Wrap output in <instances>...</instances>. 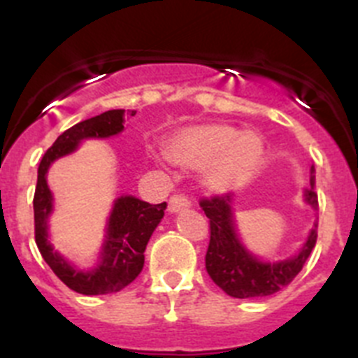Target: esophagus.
Masks as SVG:
<instances>
[{"label": "esophagus", "mask_w": 358, "mask_h": 358, "mask_svg": "<svg viewBox=\"0 0 358 358\" xmlns=\"http://www.w3.org/2000/svg\"><path fill=\"white\" fill-rule=\"evenodd\" d=\"M189 206H190V201L187 196L173 194L171 198H169V203H168L169 212H182V210L189 208Z\"/></svg>", "instance_id": "1"}]
</instances>
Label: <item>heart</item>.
Masks as SVG:
<instances>
[{"label": "heart", "instance_id": "heart-1", "mask_svg": "<svg viewBox=\"0 0 358 358\" xmlns=\"http://www.w3.org/2000/svg\"><path fill=\"white\" fill-rule=\"evenodd\" d=\"M168 157L187 168L206 166L213 189H229L245 180L263 159V143L252 132L228 125H201L182 130L168 143Z\"/></svg>", "mask_w": 358, "mask_h": 358}]
</instances>
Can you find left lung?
Masks as SVG:
<instances>
[{
  "label": "left lung",
  "mask_w": 358,
  "mask_h": 358,
  "mask_svg": "<svg viewBox=\"0 0 358 358\" xmlns=\"http://www.w3.org/2000/svg\"><path fill=\"white\" fill-rule=\"evenodd\" d=\"M231 196L203 198L199 206L210 219V242L206 249L205 265L210 279L222 292L235 299L268 296L277 293L299 275L306 265L310 250L318 238V222L310 229V235L299 256L279 263H263L249 255L240 243L233 226ZM306 201L318 210V194L315 192V166H310V187L306 189Z\"/></svg>",
  "instance_id": "obj_1"
}]
</instances>
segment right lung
<instances>
[{"label":"right lung","mask_w":358,"mask_h":358,"mask_svg":"<svg viewBox=\"0 0 358 358\" xmlns=\"http://www.w3.org/2000/svg\"><path fill=\"white\" fill-rule=\"evenodd\" d=\"M127 115L134 116L136 111H129ZM123 116V109H113L76 123L52 143L51 148L43 153L38 166V178L33 198L36 247L58 279L81 295H106L120 292L141 273L145 265L146 243L166 210V203L150 205L132 196H122L116 199L109 219L108 236L103 243L102 262L92 272H81L70 266L48 242V217L52 210V196L45 182L49 166L58 157L73 152L83 139L109 138L122 132Z\"/></svg>","instance_id":"1"}]
</instances>
